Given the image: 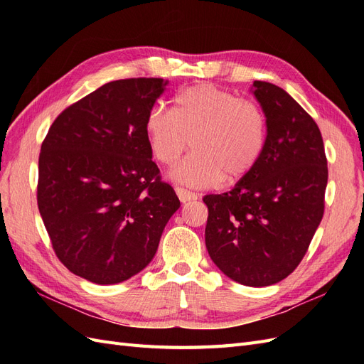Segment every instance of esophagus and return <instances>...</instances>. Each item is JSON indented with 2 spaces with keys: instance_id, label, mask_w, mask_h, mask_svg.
Instances as JSON below:
<instances>
[{
  "instance_id": "34e87169",
  "label": "esophagus",
  "mask_w": 364,
  "mask_h": 364,
  "mask_svg": "<svg viewBox=\"0 0 364 364\" xmlns=\"http://www.w3.org/2000/svg\"><path fill=\"white\" fill-rule=\"evenodd\" d=\"M176 194H178L179 200L182 203H186V202H191V200H196L197 199V194L193 193V191H188L182 188V186H176Z\"/></svg>"
}]
</instances>
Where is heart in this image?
<instances>
[{
  "mask_svg": "<svg viewBox=\"0 0 364 364\" xmlns=\"http://www.w3.org/2000/svg\"><path fill=\"white\" fill-rule=\"evenodd\" d=\"M149 146L164 165L178 161L191 139L193 151L170 171L178 183L214 188L252 170L266 142L259 109L214 85H194L174 97V107L153 106L146 119Z\"/></svg>",
  "mask_w": 364,
  "mask_h": 364,
  "instance_id": "b5f03b06",
  "label": "heart"
}]
</instances>
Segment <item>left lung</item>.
<instances>
[{
	"label": "left lung",
	"instance_id": "left-lung-1",
	"mask_svg": "<svg viewBox=\"0 0 364 364\" xmlns=\"http://www.w3.org/2000/svg\"><path fill=\"white\" fill-rule=\"evenodd\" d=\"M266 117V142L230 191L208 194L205 243L228 278L267 287L299 266L323 217L328 167L314 119L282 87H250Z\"/></svg>",
	"mask_w": 364,
	"mask_h": 364
}]
</instances>
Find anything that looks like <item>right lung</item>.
<instances>
[{
  "label": "right lung",
  "instance_id": "right-lung-1",
  "mask_svg": "<svg viewBox=\"0 0 364 364\" xmlns=\"http://www.w3.org/2000/svg\"><path fill=\"white\" fill-rule=\"evenodd\" d=\"M168 80L109 82L54 119L39 155L38 206L70 272L109 285L155 257L181 202L159 178L147 114Z\"/></svg>",
  "mask_w": 364,
  "mask_h": 364
}]
</instances>
